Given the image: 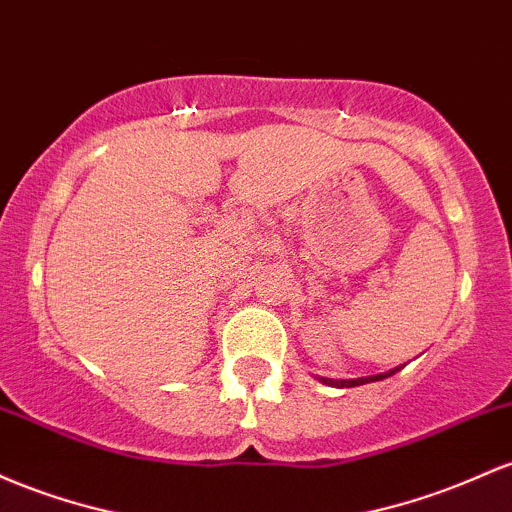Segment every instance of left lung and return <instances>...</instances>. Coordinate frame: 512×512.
<instances>
[{"label": "left lung", "instance_id": "1", "mask_svg": "<svg viewBox=\"0 0 512 512\" xmlns=\"http://www.w3.org/2000/svg\"><path fill=\"white\" fill-rule=\"evenodd\" d=\"M401 367L404 365H399V367H394V370H389V372H380V375H370V377H358V380H331V377H317L319 382H324V384H329V387H360V384H367V382H380V380H387V377H392V375H396V372L401 370Z\"/></svg>", "mask_w": 512, "mask_h": 512}]
</instances>
